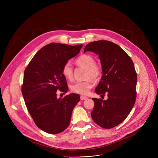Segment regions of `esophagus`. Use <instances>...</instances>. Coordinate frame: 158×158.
I'll return each instance as SVG.
<instances>
[{"mask_svg": "<svg viewBox=\"0 0 158 158\" xmlns=\"http://www.w3.org/2000/svg\"><path fill=\"white\" fill-rule=\"evenodd\" d=\"M87 99V98L86 96H81V100H86Z\"/></svg>", "mask_w": 158, "mask_h": 158, "instance_id": "1", "label": "esophagus"}]
</instances>
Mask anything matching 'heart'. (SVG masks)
<instances>
[{"label": "heart", "mask_w": 158, "mask_h": 158, "mask_svg": "<svg viewBox=\"0 0 158 158\" xmlns=\"http://www.w3.org/2000/svg\"><path fill=\"white\" fill-rule=\"evenodd\" d=\"M77 65L86 69L85 77L88 78L84 81L76 82L71 85V91L76 94L85 95L87 94L89 90L93 87L94 81L99 80L102 76L101 67L96 64V60L93 56L84 54L79 56L76 60ZM63 76L67 79L72 80L73 78V69L71 64L66 62L62 69Z\"/></svg>", "instance_id": "obj_1"}]
</instances>
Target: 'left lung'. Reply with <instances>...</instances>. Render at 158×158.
<instances>
[{
	"label": "left lung",
	"instance_id": "1",
	"mask_svg": "<svg viewBox=\"0 0 158 158\" xmlns=\"http://www.w3.org/2000/svg\"><path fill=\"white\" fill-rule=\"evenodd\" d=\"M99 55L102 76L95 89L98 94L107 99L93 98L91 117L98 125L114 127L127 117L136 99L137 74L131 57L118 45L108 40H97L87 44L84 52Z\"/></svg>",
	"mask_w": 158,
	"mask_h": 158
}]
</instances>
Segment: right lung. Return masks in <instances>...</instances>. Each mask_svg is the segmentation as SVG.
Masks as SVG:
<instances>
[{
  "mask_svg": "<svg viewBox=\"0 0 158 158\" xmlns=\"http://www.w3.org/2000/svg\"><path fill=\"white\" fill-rule=\"evenodd\" d=\"M83 45L51 43L32 59L24 74L22 93L36 126L49 134H58L69 126L73 110L80 100L77 94L57 98V91H68L62 69L77 56Z\"/></svg>",
  "mask_w": 158,
  "mask_h": 158,
  "instance_id": "1",
  "label": "right lung"
}]
</instances>
